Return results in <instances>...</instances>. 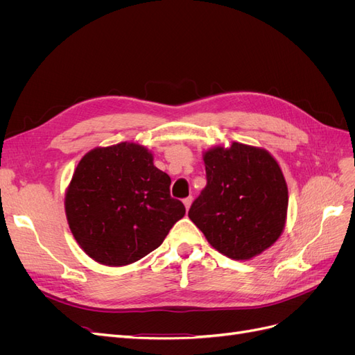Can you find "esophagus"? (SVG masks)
<instances>
[{"label": "esophagus", "instance_id": "1", "mask_svg": "<svg viewBox=\"0 0 355 355\" xmlns=\"http://www.w3.org/2000/svg\"><path fill=\"white\" fill-rule=\"evenodd\" d=\"M191 202H192V197H187V198L184 200V204H185V209H187V210L191 207Z\"/></svg>", "mask_w": 355, "mask_h": 355}]
</instances>
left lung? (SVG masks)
I'll use <instances>...</instances> for the list:
<instances>
[{"label":"left lung","mask_w":355,"mask_h":355,"mask_svg":"<svg viewBox=\"0 0 355 355\" xmlns=\"http://www.w3.org/2000/svg\"><path fill=\"white\" fill-rule=\"evenodd\" d=\"M207 185L188 211L222 254L245 261L271 247L284 230L288 191L275 158L262 148L232 142L202 155Z\"/></svg>","instance_id":"obj_1"}]
</instances>
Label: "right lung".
<instances>
[{"label":"right lung","instance_id":"obj_1","mask_svg":"<svg viewBox=\"0 0 355 355\" xmlns=\"http://www.w3.org/2000/svg\"><path fill=\"white\" fill-rule=\"evenodd\" d=\"M170 176L142 145L94 148L75 168L65 196L73 239L102 265L133 263L155 250L185 216Z\"/></svg>","mask_w":355,"mask_h":355}]
</instances>
